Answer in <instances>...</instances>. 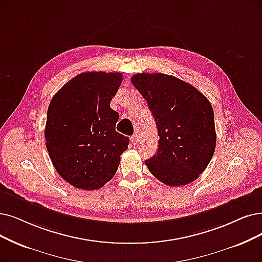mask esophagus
I'll list each match as a JSON object with an SVG mask.
<instances>
[{
  "instance_id": "1",
  "label": "esophagus",
  "mask_w": 262,
  "mask_h": 262,
  "mask_svg": "<svg viewBox=\"0 0 262 262\" xmlns=\"http://www.w3.org/2000/svg\"><path fill=\"white\" fill-rule=\"evenodd\" d=\"M139 139H140V137H139V134L138 133H135V134H133L132 137H131V143L133 144V145H137L138 144V142H139Z\"/></svg>"
}]
</instances>
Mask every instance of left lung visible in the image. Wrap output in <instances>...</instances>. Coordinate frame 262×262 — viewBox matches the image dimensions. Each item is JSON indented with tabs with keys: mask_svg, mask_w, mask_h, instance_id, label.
I'll return each mask as SVG.
<instances>
[{
	"mask_svg": "<svg viewBox=\"0 0 262 262\" xmlns=\"http://www.w3.org/2000/svg\"><path fill=\"white\" fill-rule=\"evenodd\" d=\"M131 81L147 102L158 128V150L145 161L149 172L172 187L193 182L215 151L210 101L190 83L161 73H138Z\"/></svg>",
	"mask_w": 262,
	"mask_h": 262,
	"instance_id": "left-lung-1",
	"label": "left lung"
}]
</instances>
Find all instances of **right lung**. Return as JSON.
<instances>
[{
    "instance_id": "right-lung-1",
    "label": "right lung",
    "mask_w": 262,
    "mask_h": 262,
    "mask_svg": "<svg viewBox=\"0 0 262 262\" xmlns=\"http://www.w3.org/2000/svg\"><path fill=\"white\" fill-rule=\"evenodd\" d=\"M121 81L120 73H81L50 101L46 147L59 175L78 189L110 182L128 149L129 138L116 132L119 114L110 106Z\"/></svg>"
}]
</instances>
